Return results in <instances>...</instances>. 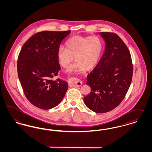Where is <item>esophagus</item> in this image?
Segmentation results:
<instances>
[{
    "label": "esophagus",
    "instance_id": "1",
    "mask_svg": "<svg viewBox=\"0 0 152 152\" xmlns=\"http://www.w3.org/2000/svg\"><path fill=\"white\" fill-rule=\"evenodd\" d=\"M69 84L74 87H79L82 85V82L79 79H69Z\"/></svg>",
    "mask_w": 152,
    "mask_h": 152
}]
</instances>
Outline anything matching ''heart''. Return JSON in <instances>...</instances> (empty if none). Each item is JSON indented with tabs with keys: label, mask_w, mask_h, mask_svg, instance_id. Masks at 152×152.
<instances>
[{
	"label": "heart",
	"mask_w": 152,
	"mask_h": 152,
	"mask_svg": "<svg viewBox=\"0 0 152 152\" xmlns=\"http://www.w3.org/2000/svg\"><path fill=\"white\" fill-rule=\"evenodd\" d=\"M65 47L60 45L57 51L60 64L66 68L71 63L75 57V63L67 69L69 73L80 72L85 69L89 70L97 64L101 55L102 45L97 37L75 36L68 39Z\"/></svg>",
	"instance_id": "obj_1"
}]
</instances>
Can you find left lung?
Segmentation results:
<instances>
[{"label": "left lung", "mask_w": 152, "mask_h": 152, "mask_svg": "<svg viewBox=\"0 0 152 152\" xmlns=\"http://www.w3.org/2000/svg\"><path fill=\"white\" fill-rule=\"evenodd\" d=\"M105 49L99 64L87 76L90 94L84 97L86 105L103 113L116 108L124 99L132 79L133 65L126 44L116 34L100 32Z\"/></svg>", "instance_id": "1"}]
</instances>
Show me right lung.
I'll use <instances>...</instances> for the list:
<instances>
[{
  "mask_svg": "<svg viewBox=\"0 0 152 152\" xmlns=\"http://www.w3.org/2000/svg\"><path fill=\"white\" fill-rule=\"evenodd\" d=\"M66 31H42L31 37L23 45L17 63L18 77L29 102L39 108L56 107L65 96L68 83L54 80L61 69L57 51Z\"/></svg>",
  "mask_w": 152,
  "mask_h": 152,
  "instance_id": "add662e5",
  "label": "right lung"
}]
</instances>
